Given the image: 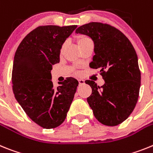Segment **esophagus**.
I'll return each mask as SVG.
<instances>
[{
	"instance_id": "obj_1",
	"label": "esophagus",
	"mask_w": 153,
	"mask_h": 153,
	"mask_svg": "<svg viewBox=\"0 0 153 153\" xmlns=\"http://www.w3.org/2000/svg\"><path fill=\"white\" fill-rule=\"evenodd\" d=\"M78 82H79V85H82L85 84V80H83V79H79V80H78Z\"/></svg>"
}]
</instances>
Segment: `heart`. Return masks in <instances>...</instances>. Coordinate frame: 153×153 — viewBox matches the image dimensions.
Listing matches in <instances>:
<instances>
[{
    "instance_id": "heart-1",
    "label": "heart",
    "mask_w": 153,
    "mask_h": 153,
    "mask_svg": "<svg viewBox=\"0 0 153 153\" xmlns=\"http://www.w3.org/2000/svg\"><path fill=\"white\" fill-rule=\"evenodd\" d=\"M77 42H78V45L79 47L82 46V45H86L87 43H90V42H92V41L91 40V38L89 37L86 36V35H79V36L77 38ZM65 48V43H64L62 45V47L60 48V53L62 54L64 49Z\"/></svg>"
}]
</instances>
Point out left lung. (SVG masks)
Listing matches in <instances>:
<instances>
[{"mask_svg": "<svg viewBox=\"0 0 153 153\" xmlns=\"http://www.w3.org/2000/svg\"><path fill=\"white\" fill-rule=\"evenodd\" d=\"M75 33L88 35L94 42L95 55L89 66L100 69L105 81L101 87L85 81L92 90L88 103L99 123L108 126L121 124L139 99L141 72L135 48L123 32L108 24L90 22L78 27Z\"/></svg>", "mask_w": 153, "mask_h": 153, "instance_id": "8db88e82", "label": "left lung"}]
</instances>
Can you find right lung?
<instances>
[{"label":"right lung","mask_w":153,"mask_h":153,"mask_svg":"<svg viewBox=\"0 0 153 153\" xmlns=\"http://www.w3.org/2000/svg\"><path fill=\"white\" fill-rule=\"evenodd\" d=\"M77 25L39 26L26 35L15 52L12 88L16 100L33 122L44 128L63 123L78 82L66 78L54 88L52 65L60 62V48Z\"/></svg>","instance_id":"right-lung-1"}]
</instances>
